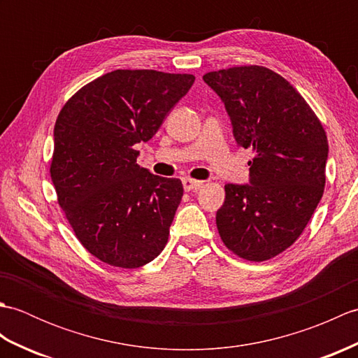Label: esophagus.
Returning a JSON list of instances; mask_svg holds the SVG:
<instances>
[{"instance_id": "obj_1", "label": "esophagus", "mask_w": 358, "mask_h": 358, "mask_svg": "<svg viewBox=\"0 0 358 358\" xmlns=\"http://www.w3.org/2000/svg\"><path fill=\"white\" fill-rule=\"evenodd\" d=\"M201 186V181H199V180H194V178H183V187H185V191H196V189H199Z\"/></svg>"}]
</instances>
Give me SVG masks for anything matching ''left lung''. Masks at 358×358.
<instances>
[{
	"mask_svg": "<svg viewBox=\"0 0 358 358\" xmlns=\"http://www.w3.org/2000/svg\"><path fill=\"white\" fill-rule=\"evenodd\" d=\"M203 80L223 100L235 141L255 154L250 185L224 186L218 234L235 255L269 260L300 237L322 200L326 132L305 98L268 67H229Z\"/></svg>",
	"mask_w": 358,
	"mask_h": 358,
	"instance_id": "8db88e82",
	"label": "left lung"
}]
</instances>
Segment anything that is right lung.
<instances>
[{"label": "right lung", "mask_w": 358, "mask_h": 358, "mask_svg": "<svg viewBox=\"0 0 358 358\" xmlns=\"http://www.w3.org/2000/svg\"><path fill=\"white\" fill-rule=\"evenodd\" d=\"M194 81L191 73L118 69L59 110L52 183L77 238L103 263L135 269L164 249L183 185L140 167L134 146L157 134Z\"/></svg>", "instance_id": "right-lung-1"}]
</instances>
